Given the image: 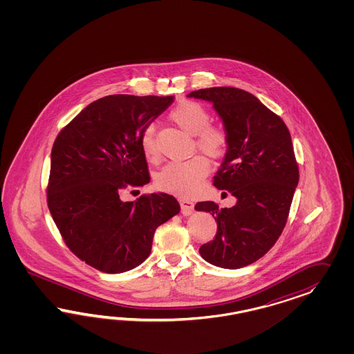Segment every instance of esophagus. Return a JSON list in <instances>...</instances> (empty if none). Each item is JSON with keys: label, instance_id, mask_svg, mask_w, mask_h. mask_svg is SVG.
<instances>
[{"label": "esophagus", "instance_id": "obj_1", "mask_svg": "<svg viewBox=\"0 0 354 354\" xmlns=\"http://www.w3.org/2000/svg\"><path fill=\"white\" fill-rule=\"evenodd\" d=\"M179 203H180V207H182V213L184 215H189L192 214L193 210H194V204H193L192 201H189V200H179Z\"/></svg>", "mask_w": 354, "mask_h": 354}]
</instances>
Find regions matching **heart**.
<instances>
[{
    "label": "heart",
    "instance_id": "b5f03b06",
    "mask_svg": "<svg viewBox=\"0 0 354 354\" xmlns=\"http://www.w3.org/2000/svg\"><path fill=\"white\" fill-rule=\"evenodd\" d=\"M170 119L184 132L194 136V148L209 158H219L227 150L228 132L221 126L210 123V113L197 101H182L174 107ZM140 147L147 161L156 163L160 160V149L156 141L153 126H147L140 138ZM210 165L201 156L188 161L170 162L156 176V185L176 196H192L201 188L209 175Z\"/></svg>",
    "mask_w": 354,
    "mask_h": 354
}]
</instances>
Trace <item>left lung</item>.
I'll use <instances>...</instances> for the list:
<instances>
[{
	"instance_id": "1",
	"label": "left lung",
	"mask_w": 354,
	"mask_h": 354,
	"mask_svg": "<svg viewBox=\"0 0 354 354\" xmlns=\"http://www.w3.org/2000/svg\"><path fill=\"white\" fill-rule=\"evenodd\" d=\"M188 97L213 102L225 123L228 148L213 184L237 198L230 209L213 201L196 204L218 225L214 240L201 245L200 254L218 268H244L274 247L287 223L300 176L290 131L247 91L214 86Z\"/></svg>"
}]
</instances>
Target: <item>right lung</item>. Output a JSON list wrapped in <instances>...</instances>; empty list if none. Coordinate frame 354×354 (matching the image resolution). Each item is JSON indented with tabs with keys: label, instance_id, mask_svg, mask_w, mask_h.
Masks as SVG:
<instances>
[{
	"label": "right lung",
	"instance_id": "1",
	"mask_svg": "<svg viewBox=\"0 0 354 354\" xmlns=\"http://www.w3.org/2000/svg\"><path fill=\"white\" fill-rule=\"evenodd\" d=\"M174 97L111 95L89 104L54 140L46 201L64 244L106 274L149 257L158 225L180 212L167 193L122 201L120 193L150 182L140 147L144 129Z\"/></svg>",
	"mask_w": 354,
	"mask_h": 354
}]
</instances>
